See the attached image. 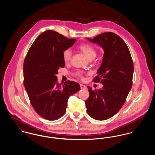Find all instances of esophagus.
I'll use <instances>...</instances> for the list:
<instances>
[{
	"instance_id": "obj_1",
	"label": "esophagus",
	"mask_w": 155,
	"mask_h": 155,
	"mask_svg": "<svg viewBox=\"0 0 155 155\" xmlns=\"http://www.w3.org/2000/svg\"><path fill=\"white\" fill-rule=\"evenodd\" d=\"M80 87H81V89H87V87L85 86V85H83V84H80Z\"/></svg>"
}]
</instances>
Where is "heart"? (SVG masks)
I'll return each mask as SVG.
<instances>
[{
	"instance_id": "heart-1",
	"label": "heart",
	"mask_w": 155,
	"mask_h": 155,
	"mask_svg": "<svg viewBox=\"0 0 155 155\" xmlns=\"http://www.w3.org/2000/svg\"><path fill=\"white\" fill-rule=\"evenodd\" d=\"M78 49L82 52L89 60L94 59L96 56L97 52L94 48L92 46L87 44H81L78 46ZM72 56V52L70 49H67L63 52V60L66 63L68 62L71 58ZM77 75L81 76L82 72L78 71Z\"/></svg>"
}]
</instances>
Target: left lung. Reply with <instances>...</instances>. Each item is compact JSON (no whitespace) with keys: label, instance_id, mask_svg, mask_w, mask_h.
<instances>
[{"label":"left lung","instance_id":"8db88e82","mask_svg":"<svg viewBox=\"0 0 155 155\" xmlns=\"http://www.w3.org/2000/svg\"><path fill=\"white\" fill-rule=\"evenodd\" d=\"M89 41L99 45L104 51L102 64L94 78L101 82L102 88L92 90L85 101L89 116L96 120H105L114 116L125 103L133 85L134 64L125 42L113 32H104Z\"/></svg>","mask_w":155,"mask_h":155}]
</instances>
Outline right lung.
Masks as SVG:
<instances>
[{
	"mask_svg": "<svg viewBox=\"0 0 155 155\" xmlns=\"http://www.w3.org/2000/svg\"><path fill=\"white\" fill-rule=\"evenodd\" d=\"M76 39H68L48 30L37 37L30 47L23 65L24 85L31 104L37 113L52 121L66 113L69 97L80 89L79 84L58 82V70L65 66L63 52L71 47Z\"/></svg>",
	"mask_w": 155,
	"mask_h": 155,
	"instance_id": "add662e5",
	"label": "right lung"
}]
</instances>
